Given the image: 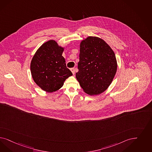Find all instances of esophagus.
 Instances as JSON below:
<instances>
[{"instance_id":"34e87169","label":"esophagus","mask_w":152,"mask_h":152,"mask_svg":"<svg viewBox=\"0 0 152 152\" xmlns=\"http://www.w3.org/2000/svg\"><path fill=\"white\" fill-rule=\"evenodd\" d=\"M71 72H72V73H73V75H74V74H75V68H71Z\"/></svg>"}]
</instances>
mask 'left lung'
<instances>
[{
    "instance_id": "8db88e82",
    "label": "left lung",
    "mask_w": 152,
    "mask_h": 152,
    "mask_svg": "<svg viewBox=\"0 0 152 152\" xmlns=\"http://www.w3.org/2000/svg\"><path fill=\"white\" fill-rule=\"evenodd\" d=\"M80 46L79 71L76 77L85 93L100 94L109 87L115 76V54L106 42L98 37H88Z\"/></svg>"
}]
</instances>
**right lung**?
Returning a JSON list of instances; mask_svg holds the SVG:
<instances>
[{
  "instance_id": "right-lung-1",
  "label": "right lung",
  "mask_w": 152,
  "mask_h": 152,
  "mask_svg": "<svg viewBox=\"0 0 152 152\" xmlns=\"http://www.w3.org/2000/svg\"><path fill=\"white\" fill-rule=\"evenodd\" d=\"M64 48L50 40L39 48L32 59L30 69L34 82L44 91L52 93L61 88L72 75L62 56Z\"/></svg>"
}]
</instances>
